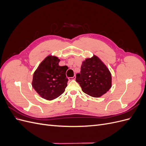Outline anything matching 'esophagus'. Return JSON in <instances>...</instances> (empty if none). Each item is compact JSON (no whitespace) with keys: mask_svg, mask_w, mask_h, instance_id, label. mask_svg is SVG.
<instances>
[{"mask_svg":"<svg viewBox=\"0 0 146 146\" xmlns=\"http://www.w3.org/2000/svg\"><path fill=\"white\" fill-rule=\"evenodd\" d=\"M76 78V76H74L73 77H70V78H69V80H75V79Z\"/></svg>","mask_w":146,"mask_h":146,"instance_id":"34e87169","label":"esophagus"}]
</instances>
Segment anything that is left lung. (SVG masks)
Returning <instances> with one entry per match:
<instances>
[{"mask_svg": "<svg viewBox=\"0 0 146 146\" xmlns=\"http://www.w3.org/2000/svg\"><path fill=\"white\" fill-rule=\"evenodd\" d=\"M76 82L85 93L99 98L111 88V74L103 61L93 55L82 62L80 73L76 74Z\"/></svg>", "mask_w": 146, "mask_h": 146, "instance_id": "8db88e82", "label": "left lung"}]
</instances>
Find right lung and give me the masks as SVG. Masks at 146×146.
Segmentation results:
<instances>
[{
	"mask_svg": "<svg viewBox=\"0 0 146 146\" xmlns=\"http://www.w3.org/2000/svg\"><path fill=\"white\" fill-rule=\"evenodd\" d=\"M60 60L54 55H48L35 70L32 82L34 90L42 98L52 100L62 94L67 86L68 79L66 72L68 67L60 66Z\"/></svg>",
	"mask_w": 146,
	"mask_h": 146,
	"instance_id": "obj_1",
	"label": "right lung"
}]
</instances>
